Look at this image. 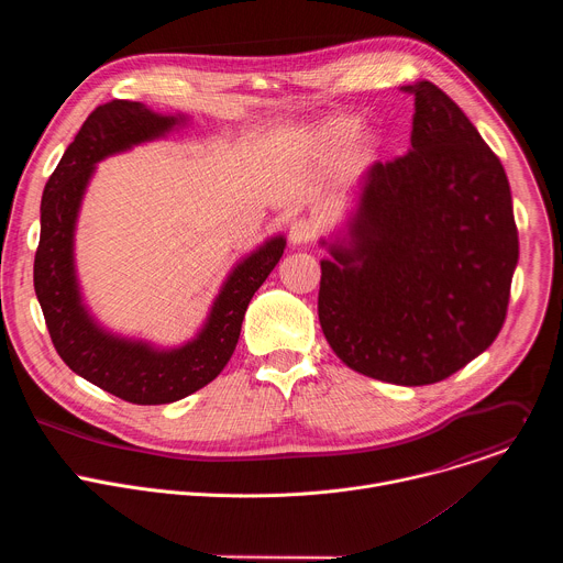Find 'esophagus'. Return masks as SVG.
<instances>
[{"label": "esophagus", "instance_id": "1", "mask_svg": "<svg viewBox=\"0 0 563 563\" xmlns=\"http://www.w3.org/2000/svg\"><path fill=\"white\" fill-rule=\"evenodd\" d=\"M316 238V224L307 218H298L289 227V240L294 245H309Z\"/></svg>", "mask_w": 563, "mask_h": 563}]
</instances>
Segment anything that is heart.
Listing matches in <instances>:
<instances>
[{
  "label": "heart",
  "mask_w": 563,
  "mask_h": 563,
  "mask_svg": "<svg viewBox=\"0 0 563 563\" xmlns=\"http://www.w3.org/2000/svg\"><path fill=\"white\" fill-rule=\"evenodd\" d=\"M356 131H358V122L354 118H332L323 124L313 126L307 133V144L323 151H339L356 137Z\"/></svg>",
  "instance_id": "b5f03b06"
}]
</instances>
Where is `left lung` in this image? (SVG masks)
Returning <instances> with one entry per match:
<instances>
[{
  "instance_id": "8db88e82",
  "label": "left lung",
  "mask_w": 563,
  "mask_h": 563,
  "mask_svg": "<svg viewBox=\"0 0 563 563\" xmlns=\"http://www.w3.org/2000/svg\"><path fill=\"white\" fill-rule=\"evenodd\" d=\"M415 96L410 148L361 178L345 229L320 240L318 320L336 356L394 385H430L504 328L519 235L508 176L432 82Z\"/></svg>"
}]
</instances>
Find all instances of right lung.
Instances as JSON below:
<instances>
[{"instance_id": "right-lung-1", "label": "right lung", "mask_w": 563, "mask_h": 563, "mask_svg": "<svg viewBox=\"0 0 563 563\" xmlns=\"http://www.w3.org/2000/svg\"><path fill=\"white\" fill-rule=\"evenodd\" d=\"M187 124L142 102L113 100L98 107L64 151L42 196V229L35 252V294L62 361L89 383L135 406H163L211 383L229 363L250 300L278 265L285 235L267 238L235 263L222 283L200 332L178 347H155L104 330L85 305L75 272V224L96 165L142 142Z\"/></svg>"}]
</instances>
